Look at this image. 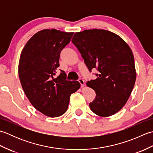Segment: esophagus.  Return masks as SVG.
I'll list each match as a JSON object with an SVG mask.
<instances>
[{
  "label": "esophagus",
  "mask_w": 153,
  "mask_h": 153,
  "mask_svg": "<svg viewBox=\"0 0 153 153\" xmlns=\"http://www.w3.org/2000/svg\"><path fill=\"white\" fill-rule=\"evenodd\" d=\"M78 82H79V83L81 84V87H83L85 86V82H84V80L83 79H79Z\"/></svg>",
  "instance_id": "1"
}]
</instances>
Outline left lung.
Segmentation results:
<instances>
[{
	"mask_svg": "<svg viewBox=\"0 0 153 153\" xmlns=\"http://www.w3.org/2000/svg\"><path fill=\"white\" fill-rule=\"evenodd\" d=\"M71 41L89 71L97 68L99 72L96 79L86 83L96 93L91 110L101 117L115 114L126 105L135 83L130 47L119 35L98 29L76 32Z\"/></svg>",
	"mask_w": 153,
	"mask_h": 153,
	"instance_id": "1",
	"label": "left lung"
}]
</instances>
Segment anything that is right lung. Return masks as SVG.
Masks as SVG:
<instances>
[{
  "label": "right lung",
  "mask_w": 153,
  "mask_h": 153,
  "mask_svg": "<svg viewBox=\"0 0 153 153\" xmlns=\"http://www.w3.org/2000/svg\"><path fill=\"white\" fill-rule=\"evenodd\" d=\"M73 32L43 30L25 44L18 64L23 90L34 108L48 117L66 112L71 94L80 88L77 81H67L64 71L54 77L61 51L70 43Z\"/></svg>",
  "instance_id": "obj_1"
}]
</instances>
